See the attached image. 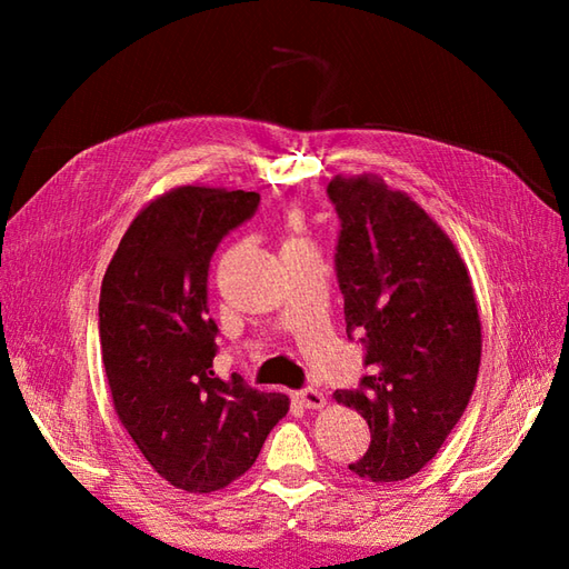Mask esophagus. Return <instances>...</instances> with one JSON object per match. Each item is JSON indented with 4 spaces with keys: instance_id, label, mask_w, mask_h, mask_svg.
Returning <instances> with one entry per match:
<instances>
[{
    "instance_id": "obj_1",
    "label": "esophagus",
    "mask_w": 569,
    "mask_h": 569,
    "mask_svg": "<svg viewBox=\"0 0 569 569\" xmlns=\"http://www.w3.org/2000/svg\"><path fill=\"white\" fill-rule=\"evenodd\" d=\"M298 401L303 403L306 408H312V410H318V408H322L325 403H328V401H325V396H322L318 389L300 391V393H298Z\"/></svg>"
}]
</instances>
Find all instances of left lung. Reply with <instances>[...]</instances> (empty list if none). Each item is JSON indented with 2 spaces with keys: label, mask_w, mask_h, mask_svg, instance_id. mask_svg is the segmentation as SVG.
<instances>
[{
  "label": "left lung",
  "mask_w": 569,
  "mask_h": 569,
  "mask_svg": "<svg viewBox=\"0 0 569 569\" xmlns=\"http://www.w3.org/2000/svg\"><path fill=\"white\" fill-rule=\"evenodd\" d=\"M342 220L337 281L347 332H365L369 377L335 401L369 422L371 445L349 465L377 485L432 462L462 418L481 361V320L465 259L403 190L381 176H335Z\"/></svg>",
  "instance_id": "obj_1"
}]
</instances>
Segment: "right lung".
I'll return each mask as SVG.
<instances>
[{
    "label": "right lung",
    "instance_id": "obj_1",
    "mask_svg": "<svg viewBox=\"0 0 569 569\" xmlns=\"http://www.w3.org/2000/svg\"><path fill=\"white\" fill-rule=\"evenodd\" d=\"M257 204L259 192L166 190L131 220L102 278L100 347L114 413L149 465L190 493L244 475L291 406L212 369L210 259Z\"/></svg>",
    "mask_w": 569,
    "mask_h": 569
}]
</instances>
